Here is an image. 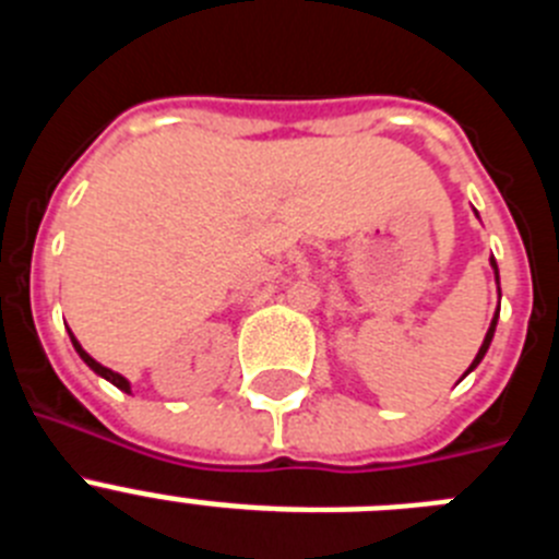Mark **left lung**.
I'll use <instances>...</instances> for the list:
<instances>
[{"mask_svg":"<svg viewBox=\"0 0 559 559\" xmlns=\"http://www.w3.org/2000/svg\"><path fill=\"white\" fill-rule=\"evenodd\" d=\"M492 263V269H496V280H498V265H496V260H490ZM496 322H498V313L492 316V324H490V330H487V335H484V344H481V349H478V355H476V360H473L471 364V369H467V372H473V369L478 367V364H481V358H484V353H487V347H490V341H492V333H496ZM464 372V374H467Z\"/></svg>","mask_w":559,"mask_h":559,"instance_id":"1","label":"left lung"}]
</instances>
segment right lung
I'll use <instances>...</instances> for the list:
<instances>
[{
  "mask_svg": "<svg viewBox=\"0 0 559 559\" xmlns=\"http://www.w3.org/2000/svg\"><path fill=\"white\" fill-rule=\"evenodd\" d=\"M69 338H72V344H75L78 355H81V358H83V360H86L88 367L95 369V372H97V374H100V378H106V380H108V383H114V386H117V389H122V392H131V383H128V380H126V378H122V374L111 372V369H106V367H103V364H97V360H95V358H92V355H88V353H86V349H83V347H81V344H78V338H75V335L69 333Z\"/></svg>",
  "mask_w": 559,
  "mask_h": 559,
  "instance_id": "right-lung-1",
  "label": "right lung"
}]
</instances>
